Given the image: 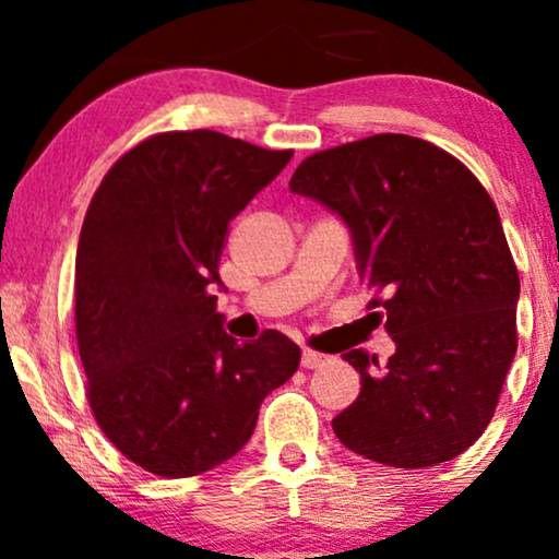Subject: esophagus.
Listing matches in <instances>:
<instances>
[{
	"mask_svg": "<svg viewBox=\"0 0 559 559\" xmlns=\"http://www.w3.org/2000/svg\"><path fill=\"white\" fill-rule=\"evenodd\" d=\"M323 362H325V355H320V352H312V349L301 352V368L312 370V368H320Z\"/></svg>",
	"mask_w": 559,
	"mask_h": 559,
	"instance_id": "obj_1",
	"label": "esophagus"
}]
</instances>
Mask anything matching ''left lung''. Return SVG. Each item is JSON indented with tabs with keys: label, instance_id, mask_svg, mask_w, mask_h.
I'll return each mask as SVG.
<instances>
[{
	"label": "left lung",
	"instance_id": "left-lung-1",
	"mask_svg": "<svg viewBox=\"0 0 559 559\" xmlns=\"http://www.w3.org/2000/svg\"><path fill=\"white\" fill-rule=\"evenodd\" d=\"M288 189L344 221L357 275L394 342L365 352L360 396L333 418L352 452L391 467L463 454L489 426L515 360L521 278L491 197L460 159L404 133H378L307 157Z\"/></svg>",
	"mask_w": 559,
	"mask_h": 559
}]
</instances>
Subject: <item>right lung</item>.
<instances>
[{
    "mask_svg": "<svg viewBox=\"0 0 559 559\" xmlns=\"http://www.w3.org/2000/svg\"><path fill=\"white\" fill-rule=\"evenodd\" d=\"M226 133L170 131L112 165L75 252V336L88 404L131 463L189 478L234 457L260 404L297 373L278 331L239 344L215 312L228 223L286 168Z\"/></svg>",
    "mask_w": 559,
    "mask_h": 559,
    "instance_id": "1",
    "label": "right lung"
}]
</instances>
